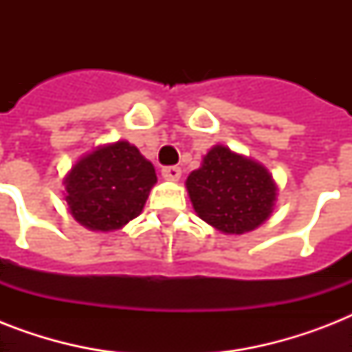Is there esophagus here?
<instances>
[{
  "instance_id": "obj_1",
  "label": "esophagus",
  "mask_w": 352,
  "mask_h": 352,
  "mask_svg": "<svg viewBox=\"0 0 352 352\" xmlns=\"http://www.w3.org/2000/svg\"><path fill=\"white\" fill-rule=\"evenodd\" d=\"M181 168H177V166H168V168H162V177H164L166 181H179L181 179Z\"/></svg>"
}]
</instances>
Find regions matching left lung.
Listing matches in <instances>:
<instances>
[{"instance_id": "obj_1", "label": "left lung", "mask_w": 352, "mask_h": 352, "mask_svg": "<svg viewBox=\"0 0 352 352\" xmlns=\"http://www.w3.org/2000/svg\"><path fill=\"white\" fill-rule=\"evenodd\" d=\"M195 214L223 234L256 230L272 215L278 184L257 160L214 146L186 179Z\"/></svg>"}]
</instances>
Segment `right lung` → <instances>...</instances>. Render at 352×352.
Wrapping results in <instances>:
<instances>
[{"label": "right lung", "mask_w": 352, "mask_h": 352, "mask_svg": "<svg viewBox=\"0 0 352 352\" xmlns=\"http://www.w3.org/2000/svg\"><path fill=\"white\" fill-rule=\"evenodd\" d=\"M157 182L153 164L127 140L80 157L63 179L69 214L93 232H115L140 215Z\"/></svg>", "instance_id": "1"}]
</instances>
